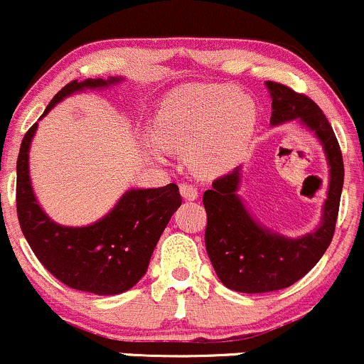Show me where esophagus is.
I'll use <instances>...</instances> for the list:
<instances>
[{"mask_svg":"<svg viewBox=\"0 0 364 364\" xmlns=\"http://www.w3.org/2000/svg\"><path fill=\"white\" fill-rule=\"evenodd\" d=\"M181 194H182L183 200L194 201L200 193H198V189L194 186H191V183H187V182H182L181 183Z\"/></svg>","mask_w":364,"mask_h":364,"instance_id":"34e87169","label":"esophagus"}]
</instances>
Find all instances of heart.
Masks as SVG:
<instances>
[{"label": "heart", "mask_w": 364, "mask_h": 364, "mask_svg": "<svg viewBox=\"0 0 364 364\" xmlns=\"http://www.w3.org/2000/svg\"><path fill=\"white\" fill-rule=\"evenodd\" d=\"M256 126V101L237 85H182L157 108L154 138H145L144 151L161 163L166 151L187 152L194 173L220 177L240 163Z\"/></svg>", "instance_id": "heart-1"}]
</instances>
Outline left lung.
<instances>
[{
    "instance_id": "8db88e82",
    "label": "left lung",
    "mask_w": 364,
    "mask_h": 364,
    "mask_svg": "<svg viewBox=\"0 0 364 364\" xmlns=\"http://www.w3.org/2000/svg\"><path fill=\"white\" fill-rule=\"evenodd\" d=\"M272 96L269 124L298 121L312 131L324 151L329 168L326 200L319 226L303 237L291 238L261 224L238 194L242 166L217 178L205 191L207 210L205 245L220 282L231 291L256 294L293 286L314 268L335 233L343 187V159L333 127L322 110L306 96L277 82H266Z\"/></svg>"
}]
</instances>
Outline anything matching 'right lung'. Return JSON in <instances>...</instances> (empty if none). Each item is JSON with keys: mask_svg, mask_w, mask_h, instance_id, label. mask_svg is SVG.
I'll list each match as a JSON object with an SVG mask.
<instances>
[{"mask_svg": "<svg viewBox=\"0 0 364 364\" xmlns=\"http://www.w3.org/2000/svg\"><path fill=\"white\" fill-rule=\"evenodd\" d=\"M122 77L70 82L47 105L40 121L63 100L101 91ZM38 122L22 140L17 159V215L29 247L52 275L71 289L114 296L136 286L147 273L157 242L182 205L177 183L157 189H127L114 208L87 226H63L40 207L29 177V149Z\"/></svg>", "mask_w": 364, "mask_h": 364, "instance_id": "right-lung-1", "label": "right lung"}]
</instances>
